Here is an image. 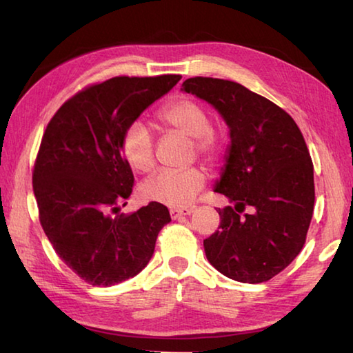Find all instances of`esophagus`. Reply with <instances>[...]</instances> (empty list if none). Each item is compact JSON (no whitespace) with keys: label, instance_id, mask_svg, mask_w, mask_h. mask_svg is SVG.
<instances>
[{"label":"esophagus","instance_id":"34e87169","mask_svg":"<svg viewBox=\"0 0 353 353\" xmlns=\"http://www.w3.org/2000/svg\"><path fill=\"white\" fill-rule=\"evenodd\" d=\"M193 213V208L191 207H183V208H171L170 210V214L172 219H177L181 216H188V214Z\"/></svg>","mask_w":353,"mask_h":353}]
</instances>
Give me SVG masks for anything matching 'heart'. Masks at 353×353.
I'll return each instance as SVG.
<instances>
[{"instance_id": "1", "label": "heart", "mask_w": 353, "mask_h": 353, "mask_svg": "<svg viewBox=\"0 0 353 353\" xmlns=\"http://www.w3.org/2000/svg\"><path fill=\"white\" fill-rule=\"evenodd\" d=\"M157 117L165 126L176 129L190 139L202 157L212 160L218 154V140L212 132L207 110L196 101L179 98L163 105ZM121 152L134 170L146 172L154 168V137L145 123L134 121L121 137ZM205 183V174L199 168L160 170L141 185L143 198L168 207L190 205Z\"/></svg>"}]
</instances>
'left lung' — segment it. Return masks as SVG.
Returning <instances> with one entry per match:
<instances>
[{"label":"left lung","instance_id":"8db88e82","mask_svg":"<svg viewBox=\"0 0 353 353\" xmlns=\"http://www.w3.org/2000/svg\"><path fill=\"white\" fill-rule=\"evenodd\" d=\"M181 90L207 101L229 128L214 191L234 207L218 210V230L204 240L207 260L236 282H266L299 255L312 223L313 162L301 129L283 109L241 83L190 77ZM246 206L254 212L240 217Z\"/></svg>","mask_w":353,"mask_h":353}]
</instances>
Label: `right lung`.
I'll return each instance as SVG.
<instances>
[{
	"mask_svg": "<svg viewBox=\"0 0 353 353\" xmlns=\"http://www.w3.org/2000/svg\"><path fill=\"white\" fill-rule=\"evenodd\" d=\"M181 77L121 76L97 83L68 99L45 130L32 174L40 223L57 255L93 286L121 283L145 270L159 232L171 221L159 202L119 213L118 202L134 185L121 137Z\"/></svg>",
	"mask_w": 353,
	"mask_h": 353,
	"instance_id": "1",
	"label": "right lung"
}]
</instances>
